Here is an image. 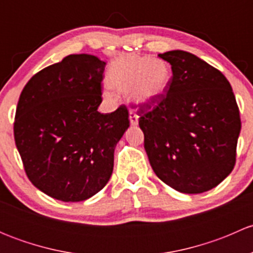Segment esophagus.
Wrapping results in <instances>:
<instances>
[{"mask_svg":"<svg viewBox=\"0 0 253 253\" xmlns=\"http://www.w3.org/2000/svg\"><path fill=\"white\" fill-rule=\"evenodd\" d=\"M129 122H131L132 126H136L138 125V115L133 111H129Z\"/></svg>","mask_w":253,"mask_h":253,"instance_id":"obj_1","label":"esophagus"}]
</instances>
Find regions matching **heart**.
Masks as SVG:
<instances>
[{"label": "heart", "mask_w": 253, "mask_h": 253, "mask_svg": "<svg viewBox=\"0 0 253 253\" xmlns=\"http://www.w3.org/2000/svg\"><path fill=\"white\" fill-rule=\"evenodd\" d=\"M171 81V68L162 58L127 55L112 63L109 83L117 90H127L134 103L148 104L159 99Z\"/></svg>", "instance_id": "heart-1"}]
</instances>
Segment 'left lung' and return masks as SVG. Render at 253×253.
<instances>
[{"instance_id": "1", "label": "left lung", "mask_w": 253, "mask_h": 253, "mask_svg": "<svg viewBox=\"0 0 253 253\" xmlns=\"http://www.w3.org/2000/svg\"><path fill=\"white\" fill-rule=\"evenodd\" d=\"M171 65L167 91L137 114L155 175L182 193L218 186L235 167L239 106L225 76L181 50L159 53Z\"/></svg>"}]
</instances>
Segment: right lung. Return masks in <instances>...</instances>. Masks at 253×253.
Instances as JSON below:
<instances>
[{"instance_id":"right-lung-1","label":"right lung","mask_w":253,"mask_h":253,"mask_svg":"<svg viewBox=\"0 0 253 253\" xmlns=\"http://www.w3.org/2000/svg\"><path fill=\"white\" fill-rule=\"evenodd\" d=\"M105 66L96 56L70 55L33 76L19 96L14 141L25 174L56 200L85 201L110 180L129 120L125 105L98 111Z\"/></svg>"}]
</instances>
